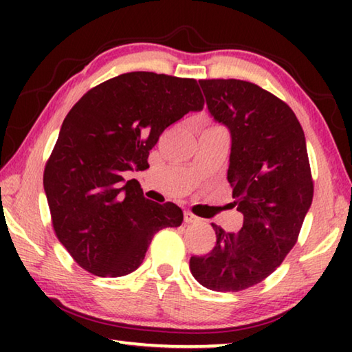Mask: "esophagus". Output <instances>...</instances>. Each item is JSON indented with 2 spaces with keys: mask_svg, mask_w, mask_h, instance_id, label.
Instances as JSON below:
<instances>
[{
  "mask_svg": "<svg viewBox=\"0 0 352 352\" xmlns=\"http://www.w3.org/2000/svg\"><path fill=\"white\" fill-rule=\"evenodd\" d=\"M183 219H184V222H186V223H194V222H197V220H199L192 212H189V211H184Z\"/></svg>",
  "mask_w": 352,
  "mask_h": 352,
  "instance_id": "1",
  "label": "esophagus"
}]
</instances>
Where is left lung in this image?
Returning <instances> with one entry per match:
<instances>
[{
	"instance_id": "8db88e82",
	"label": "left lung",
	"mask_w": 352,
	"mask_h": 352,
	"mask_svg": "<svg viewBox=\"0 0 352 352\" xmlns=\"http://www.w3.org/2000/svg\"><path fill=\"white\" fill-rule=\"evenodd\" d=\"M199 83L231 133L228 182L243 225L226 233L212 223L216 245L190 256L189 269L206 289L239 292L272 275L298 241L314 197L305 132L284 100L252 82Z\"/></svg>"
}]
</instances>
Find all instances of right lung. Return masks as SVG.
Masks as SVG:
<instances>
[{
	"mask_svg": "<svg viewBox=\"0 0 352 352\" xmlns=\"http://www.w3.org/2000/svg\"><path fill=\"white\" fill-rule=\"evenodd\" d=\"M204 104L195 79L133 71L99 83L69 110L43 186L57 239L83 270L129 275L160 230L182 225L180 208L147 200L124 172L144 168L160 135Z\"/></svg>",
	"mask_w": 352,
	"mask_h": 352,
	"instance_id": "right-lung-1",
	"label": "right lung"
}]
</instances>
